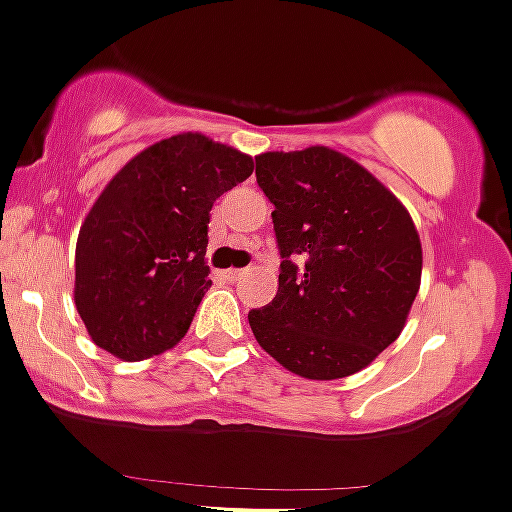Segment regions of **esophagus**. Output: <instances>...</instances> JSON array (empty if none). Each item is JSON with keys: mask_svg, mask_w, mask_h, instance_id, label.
Returning <instances> with one entry per match:
<instances>
[{"mask_svg": "<svg viewBox=\"0 0 512 512\" xmlns=\"http://www.w3.org/2000/svg\"><path fill=\"white\" fill-rule=\"evenodd\" d=\"M244 273H246V268H229V271H224V276L229 278V281H239Z\"/></svg>", "mask_w": 512, "mask_h": 512, "instance_id": "obj_1", "label": "esophagus"}]
</instances>
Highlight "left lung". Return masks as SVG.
Listing matches in <instances>:
<instances>
[{"mask_svg":"<svg viewBox=\"0 0 512 512\" xmlns=\"http://www.w3.org/2000/svg\"><path fill=\"white\" fill-rule=\"evenodd\" d=\"M256 181L281 254L276 298L249 311L258 346L311 381L358 373L401 336L421 288L411 214L328 146L256 156Z\"/></svg>","mask_w":512,"mask_h":512,"instance_id":"left-lung-1","label":"left lung"}]
</instances>
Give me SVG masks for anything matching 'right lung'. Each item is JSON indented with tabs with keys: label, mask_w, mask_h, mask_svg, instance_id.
Here are the masks:
<instances>
[{
	"label": "right lung",
	"mask_w": 512,
	"mask_h": 512,
	"mask_svg": "<svg viewBox=\"0 0 512 512\" xmlns=\"http://www.w3.org/2000/svg\"><path fill=\"white\" fill-rule=\"evenodd\" d=\"M251 171V156L189 131L151 144L106 184L74 258V303L96 346L144 361L186 336L211 286L209 211Z\"/></svg>",
	"instance_id": "right-lung-1"
}]
</instances>
